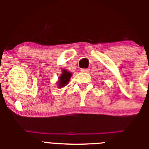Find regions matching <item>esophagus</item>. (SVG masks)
I'll return each mask as SVG.
<instances>
[{
	"label": "esophagus",
	"instance_id": "34e87169",
	"mask_svg": "<svg viewBox=\"0 0 149 149\" xmlns=\"http://www.w3.org/2000/svg\"><path fill=\"white\" fill-rule=\"evenodd\" d=\"M89 70H90V69H88V68H82V69H81V71H82V72H84V73L89 72Z\"/></svg>",
	"mask_w": 149,
	"mask_h": 149
}]
</instances>
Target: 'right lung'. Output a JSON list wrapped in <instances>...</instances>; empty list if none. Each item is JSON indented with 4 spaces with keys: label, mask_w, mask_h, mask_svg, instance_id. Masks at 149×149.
I'll use <instances>...</instances> for the list:
<instances>
[{
    "label": "right lung",
    "mask_w": 149,
    "mask_h": 149,
    "mask_svg": "<svg viewBox=\"0 0 149 149\" xmlns=\"http://www.w3.org/2000/svg\"><path fill=\"white\" fill-rule=\"evenodd\" d=\"M71 77V73H69L68 71L64 70H63V73L61 75L60 78L58 81V86L59 88L64 87V85H67L68 82L70 81V79Z\"/></svg>",
    "instance_id": "add662e5"
}]
</instances>
